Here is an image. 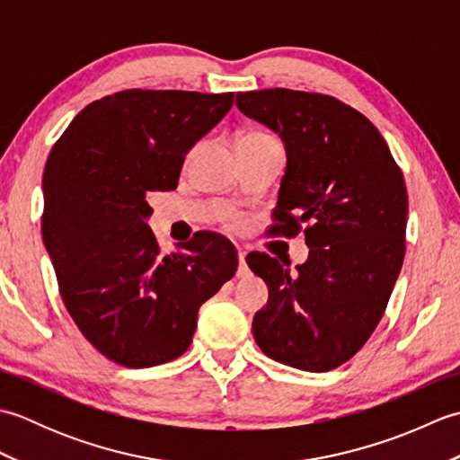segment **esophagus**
<instances>
[{
    "instance_id": "1",
    "label": "esophagus",
    "mask_w": 460,
    "mask_h": 460,
    "mask_svg": "<svg viewBox=\"0 0 460 460\" xmlns=\"http://www.w3.org/2000/svg\"><path fill=\"white\" fill-rule=\"evenodd\" d=\"M245 257H247V252L243 251V249H239V277L247 275V262H245Z\"/></svg>"
}]
</instances>
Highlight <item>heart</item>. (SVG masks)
Here are the masks:
<instances>
[{
  "label": "heart",
  "instance_id": "obj_1",
  "mask_svg": "<svg viewBox=\"0 0 460 460\" xmlns=\"http://www.w3.org/2000/svg\"><path fill=\"white\" fill-rule=\"evenodd\" d=\"M231 225H233V227H239V221H237V219H233V221H231Z\"/></svg>",
  "mask_w": 460,
  "mask_h": 460
}]
</instances>
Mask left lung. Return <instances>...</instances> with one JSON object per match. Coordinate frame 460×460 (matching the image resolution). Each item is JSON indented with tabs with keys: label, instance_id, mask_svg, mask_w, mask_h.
<instances>
[{
	"label": "left lung",
	"instance_id": "8db88e82",
	"mask_svg": "<svg viewBox=\"0 0 460 460\" xmlns=\"http://www.w3.org/2000/svg\"><path fill=\"white\" fill-rule=\"evenodd\" d=\"M237 109L285 142L275 235L306 223L296 270L267 252L247 265L267 282L252 318L259 348L280 364L328 371L366 344L405 257L407 190L384 136L334 96L290 89L237 93Z\"/></svg>",
	"mask_w": 460,
	"mask_h": 460
}]
</instances>
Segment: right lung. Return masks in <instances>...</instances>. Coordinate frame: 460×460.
<instances>
[{"label": "right lung", "instance_id": "obj_1", "mask_svg": "<svg viewBox=\"0 0 460 460\" xmlns=\"http://www.w3.org/2000/svg\"><path fill=\"white\" fill-rule=\"evenodd\" d=\"M233 93L122 91L75 116L43 172V243L83 336L126 367L190 348L198 310L237 270L229 239L201 231L162 255L150 195L178 188L195 142L219 124Z\"/></svg>", "mask_w": 460, "mask_h": 460}]
</instances>
